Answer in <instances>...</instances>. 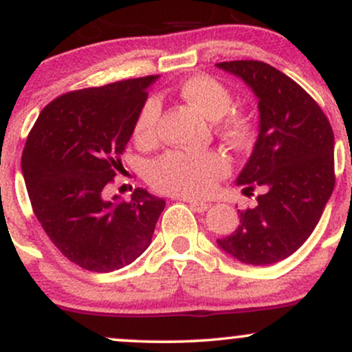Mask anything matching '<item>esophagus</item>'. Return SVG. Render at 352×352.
<instances>
[{"mask_svg":"<svg viewBox=\"0 0 352 352\" xmlns=\"http://www.w3.org/2000/svg\"><path fill=\"white\" fill-rule=\"evenodd\" d=\"M185 201L190 205V208L195 210V212H199V213L207 212V210L210 208V204H207V201H197V200H185Z\"/></svg>","mask_w":352,"mask_h":352,"instance_id":"esophagus-1","label":"esophagus"}]
</instances>
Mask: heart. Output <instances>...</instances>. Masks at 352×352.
Wrapping results in <instances>:
<instances>
[{
	"label": "heart",
	"mask_w": 352,
	"mask_h": 352,
	"mask_svg": "<svg viewBox=\"0 0 352 352\" xmlns=\"http://www.w3.org/2000/svg\"><path fill=\"white\" fill-rule=\"evenodd\" d=\"M180 98L208 119L217 120L232 109V92L210 76H193L182 82ZM160 102L148 98L137 112L132 135L135 142L147 145L157 137ZM221 134L233 144H245L252 135V120L243 114H232L221 122ZM230 170L227 157L218 151H170L147 167V182L159 192L177 197L199 199L212 193L217 182Z\"/></svg>",
	"instance_id": "b5f03b06"
}]
</instances>
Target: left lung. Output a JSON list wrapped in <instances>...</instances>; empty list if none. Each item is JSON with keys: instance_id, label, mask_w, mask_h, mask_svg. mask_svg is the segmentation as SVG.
<instances>
[{"instance_id": "1", "label": "left lung", "mask_w": 352, "mask_h": 352, "mask_svg": "<svg viewBox=\"0 0 352 352\" xmlns=\"http://www.w3.org/2000/svg\"><path fill=\"white\" fill-rule=\"evenodd\" d=\"M217 67L243 79L260 109V134L236 179L245 195L263 190L256 207L218 246L241 263L285 260L308 240L334 188V134L328 117L292 78L261 60H228Z\"/></svg>"}]
</instances>
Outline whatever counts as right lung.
Returning a JSON list of instances; mask_svg holds the SVG:
<instances>
[{
  "mask_svg": "<svg viewBox=\"0 0 352 352\" xmlns=\"http://www.w3.org/2000/svg\"><path fill=\"white\" fill-rule=\"evenodd\" d=\"M157 76L79 89L51 100L21 157L38 221L67 260L89 272L131 265L151 245L165 200L135 188L109 199L137 112Z\"/></svg>",
  "mask_w": 352,
  "mask_h": 352,
  "instance_id": "add662e5",
  "label": "right lung"
}]
</instances>
